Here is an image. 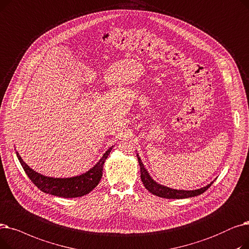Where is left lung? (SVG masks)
<instances>
[{
	"label": "left lung",
	"mask_w": 249,
	"mask_h": 249,
	"mask_svg": "<svg viewBox=\"0 0 249 249\" xmlns=\"http://www.w3.org/2000/svg\"><path fill=\"white\" fill-rule=\"evenodd\" d=\"M138 161L140 164V168H141V179L142 182H143L144 186L148 189V191L160 197H165V198H186V197H192V196H196L198 195H202L205 193L207 189L212 185L213 182L208 184L205 187L195 189V191H183V189H173L167 186H164L162 184L157 183L155 180H153L150 174L148 173L147 169L145 168L143 162H142L141 158L137 154Z\"/></svg>",
	"instance_id": "left-lung-1"
}]
</instances>
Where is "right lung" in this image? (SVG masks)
<instances>
[{
	"label": "right lung",
	"instance_id": "obj_1",
	"mask_svg": "<svg viewBox=\"0 0 249 249\" xmlns=\"http://www.w3.org/2000/svg\"><path fill=\"white\" fill-rule=\"evenodd\" d=\"M111 149L112 147L106 151L101 159L95 164V166H93L89 171L78 176L69 177V178H54V177H47L37 173L23 161L18 152H16V154L25 173L40 191L52 196L68 198L85 196L98 185L102 177L103 164L107 159Z\"/></svg>",
	"mask_w": 249,
	"mask_h": 249
}]
</instances>
